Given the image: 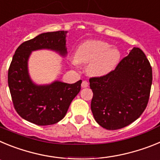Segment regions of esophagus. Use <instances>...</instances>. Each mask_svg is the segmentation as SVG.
I'll use <instances>...</instances> for the list:
<instances>
[{
	"label": "esophagus",
	"mask_w": 160,
	"mask_h": 160,
	"mask_svg": "<svg viewBox=\"0 0 160 160\" xmlns=\"http://www.w3.org/2000/svg\"><path fill=\"white\" fill-rule=\"evenodd\" d=\"M88 86H89L88 82L83 81L82 82V88H87V87H88Z\"/></svg>",
	"instance_id": "34e87169"
}]
</instances>
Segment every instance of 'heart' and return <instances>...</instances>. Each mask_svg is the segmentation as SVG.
Wrapping results in <instances>:
<instances>
[{
    "label": "heart",
    "mask_w": 160,
    "mask_h": 160,
    "mask_svg": "<svg viewBox=\"0 0 160 160\" xmlns=\"http://www.w3.org/2000/svg\"><path fill=\"white\" fill-rule=\"evenodd\" d=\"M121 59L117 47L102 41H87L81 44L74 53V65L89 64L87 72L94 77H104L115 70Z\"/></svg>",
    "instance_id": "b5f03b06"
}]
</instances>
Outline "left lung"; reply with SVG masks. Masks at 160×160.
Instances as JSON below:
<instances>
[{
  "mask_svg": "<svg viewBox=\"0 0 160 160\" xmlns=\"http://www.w3.org/2000/svg\"><path fill=\"white\" fill-rule=\"evenodd\" d=\"M152 83L149 61L139 48H133L114 71L90 78L96 122L107 130H118L135 121L146 109Z\"/></svg>",
  "mask_w": 160,
  "mask_h": 160,
  "instance_id": "obj_1",
  "label": "left lung"
}]
</instances>
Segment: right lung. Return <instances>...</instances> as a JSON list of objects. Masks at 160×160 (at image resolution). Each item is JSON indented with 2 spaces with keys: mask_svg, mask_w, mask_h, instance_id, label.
Instances as JSON below:
<instances>
[{
  "mask_svg": "<svg viewBox=\"0 0 160 160\" xmlns=\"http://www.w3.org/2000/svg\"><path fill=\"white\" fill-rule=\"evenodd\" d=\"M67 31L41 33L20 45L8 73V83L14 108L20 116L38 126L57 123L67 112L72 100L81 90L82 80L69 84L56 80L38 85L29 73L28 62L32 51L49 49L66 57Z\"/></svg>",
  "mask_w": 160,
  "mask_h": 160,
  "instance_id": "right-lung-1",
  "label": "right lung"
}]
</instances>
